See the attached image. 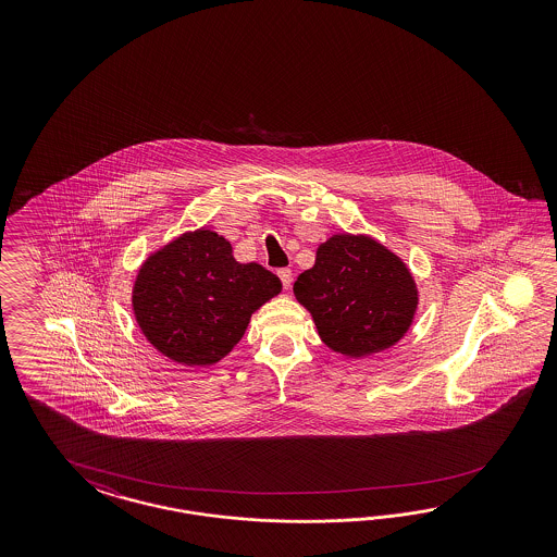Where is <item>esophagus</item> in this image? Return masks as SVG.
<instances>
[{"label": "esophagus", "mask_w": 557, "mask_h": 557, "mask_svg": "<svg viewBox=\"0 0 557 557\" xmlns=\"http://www.w3.org/2000/svg\"><path fill=\"white\" fill-rule=\"evenodd\" d=\"M277 275H280V280H282V284H284V287H292V280H294V273H292V270H287V268H284V270L277 271Z\"/></svg>", "instance_id": "esophagus-1"}]
</instances>
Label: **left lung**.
Here are the masks:
<instances>
[{"label":"left lung","mask_w":557,"mask_h":557,"mask_svg":"<svg viewBox=\"0 0 557 557\" xmlns=\"http://www.w3.org/2000/svg\"><path fill=\"white\" fill-rule=\"evenodd\" d=\"M322 343L347 357L380 354L410 329L419 289L398 255L366 235H333L294 284Z\"/></svg>","instance_id":"8db88e82"}]
</instances>
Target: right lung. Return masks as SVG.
<instances>
[{"label":"right lung","instance_id":"obj_1","mask_svg":"<svg viewBox=\"0 0 557 557\" xmlns=\"http://www.w3.org/2000/svg\"><path fill=\"white\" fill-rule=\"evenodd\" d=\"M280 292L277 275L259 263H238L224 236L198 228L140 265L133 310L159 354L206 368L233 351L255 310Z\"/></svg>","mask_w":557,"mask_h":557}]
</instances>
